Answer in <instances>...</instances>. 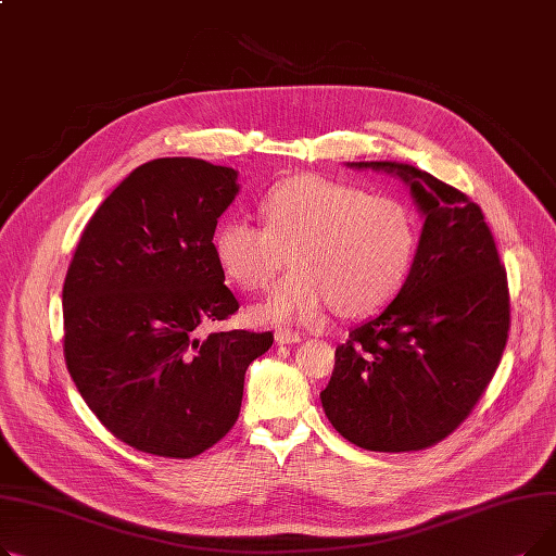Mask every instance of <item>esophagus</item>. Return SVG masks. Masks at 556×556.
Masks as SVG:
<instances>
[{"mask_svg": "<svg viewBox=\"0 0 556 556\" xmlns=\"http://www.w3.org/2000/svg\"><path fill=\"white\" fill-rule=\"evenodd\" d=\"M275 340H277V344H295V342H302V336L290 331V329H277Z\"/></svg>", "mask_w": 556, "mask_h": 556, "instance_id": "esophagus-1", "label": "esophagus"}]
</instances>
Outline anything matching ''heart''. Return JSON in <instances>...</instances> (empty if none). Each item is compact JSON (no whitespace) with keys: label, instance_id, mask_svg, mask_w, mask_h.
Listing matches in <instances>:
<instances>
[{"label":"heart","instance_id":"heart-1","mask_svg":"<svg viewBox=\"0 0 556 556\" xmlns=\"http://www.w3.org/2000/svg\"><path fill=\"white\" fill-rule=\"evenodd\" d=\"M263 225L227 218L214 233L225 277L248 293L268 288L256 325L313 323L327 304L342 317L383 308L403 286L417 250V223L403 202L371 195L358 185L298 175L277 182L258 202Z\"/></svg>","mask_w":556,"mask_h":556}]
</instances>
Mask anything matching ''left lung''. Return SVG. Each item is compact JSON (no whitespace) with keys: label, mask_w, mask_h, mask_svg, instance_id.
Here are the masks:
<instances>
[{"label":"left lung","mask_w":556,"mask_h":556,"mask_svg":"<svg viewBox=\"0 0 556 556\" xmlns=\"http://www.w3.org/2000/svg\"><path fill=\"white\" fill-rule=\"evenodd\" d=\"M426 214L410 275L394 302L336 349L319 394L333 428L376 453L434 446L462 426L501 365L509 286L480 204L434 175L396 162Z\"/></svg>","instance_id":"1"}]
</instances>
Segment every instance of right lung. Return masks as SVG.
Instances as JSON below:
<instances>
[{"label": "right lung", "mask_w": 556, "mask_h": 556, "mask_svg": "<svg viewBox=\"0 0 556 556\" xmlns=\"http://www.w3.org/2000/svg\"><path fill=\"white\" fill-rule=\"evenodd\" d=\"M237 170L195 157L137 166L87 220L63 286L70 376L116 440L189 459L237 424L273 331L195 336L239 311L214 256Z\"/></svg>", "instance_id": "1"}]
</instances>
